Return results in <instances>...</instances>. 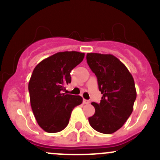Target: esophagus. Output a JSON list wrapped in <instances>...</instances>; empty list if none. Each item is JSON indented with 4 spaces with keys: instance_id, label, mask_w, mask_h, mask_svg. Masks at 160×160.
<instances>
[{
    "instance_id": "1",
    "label": "esophagus",
    "mask_w": 160,
    "mask_h": 160,
    "mask_svg": "<svg viewBox=\"0 0 160 160\" xmlns=\"http://www.w3.org/2000/svg\"><path fill=\"white\" fill-rule=\"evenodd\" d=\"M83 104H90V101H88V100L83 99Z\"/></svg>"
}]
</instances>
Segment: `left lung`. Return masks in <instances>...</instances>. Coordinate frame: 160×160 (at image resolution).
I'll list each match as a JSON object with an SVG mask.
<instances>
[{
    "label": "left lung",
    "mask_w": 160,
    "mask_h": 160,
    "mask_svg": "<svg viewBox=\"0 0 160 160\" xmlns=\"http://www.w3.org/2000/svg\"><path fill=\"white\" fill-rule=\"evenodd\" d=\"M87 62L98 79L103 94L99 104L92 102L95 113L88 118L90 126L104 134H112L123 126L133 111L136 90L132 74L111 54L88 53Z\"/></svg>",
    "instance_id": "1"
}]
</instances>
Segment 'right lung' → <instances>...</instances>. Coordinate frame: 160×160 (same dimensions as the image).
<instances>
[{"mask_svg": "<svg viewBox=\"0 0 160 160\" xmlns=\"http://www.w3.org/2000/svg\"><path fill=\"white\" fill-rule=\"evenodd\" d=\"M84 53L59 52L43 59L34 69L28 83L30 103L38 125L45 132L63 130L72 109L83 101L80 96L62 91L70 83V72L83 61Z\"/></svg>", "mask_w": 160, "mask_h": 160, "instance_id": "obj_1", "label": "right lung"}]
</instances>
